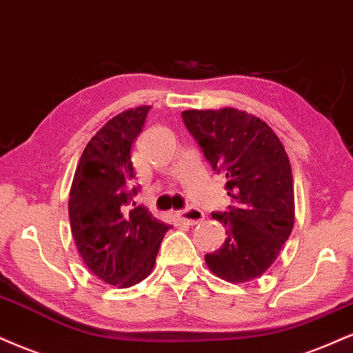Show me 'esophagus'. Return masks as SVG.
Returning <instances> with one entry per match:
<instances>
[{
  "mask_svg": "<svg viewBox=\"0 0 353 353\" xmlns=\"http://www.w3.org/2000/svg\"><path fill=\"white\" fill-rule=\"evenodd\" d=\"M177 219L181 220V222L188 223V225H195L199 222H202L203 217V212L199 210V209H188V210H179L177 212Z\"/></svg>",
  "mask_w": 353,
  "mask_h": 353,
  "instance_id": "esophagus-1",
  "label": "esophagus"
}]
</instances>
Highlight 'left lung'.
Returning <instances> with one entry per match:
<instances>
[{"label":"left lung","mask_w":353,"mask_h":353,"mask_svg":"<svg viewBox=\"0 0 353 353\" xmlns=\"http://www.w3.org/2000/svg\"><path fill=\"white\" fill-rule=\"evenodd\" d=\"M182 120L212 169L227 177L232 205L212 214L225 227L223 245L205 254L212 273L228 283L260 278L279 256L294 227L291 163L278 134L243 110H185Z\"/></svg>","instance_id":"obj_1"}]
</instances>
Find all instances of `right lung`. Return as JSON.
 <instances>
[{
    "label": "right lung",
    "instance_id": "add662e5",
    "mask_svg": "<svg viewBox=\"0 0 353 353\" xmlns=\"http://www.w3.org/2000/svg\"><path fill=\"white\" fill-rule=\"evenodd\" d=\"M150 110V105L126 110L97 131L82 152L69 194L70 230L80 256L97 278L117 288L134 286L151 274L171 228L146 207H130L138 192L131 185V146Z\"/></svg>",
    "mask_w": 353,
    "mask_h": 353
}]
</instances>
